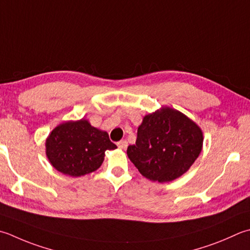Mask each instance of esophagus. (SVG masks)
I'll return each instance as SVG.
<instances>
[{"label":"esophagus","instance_id":"1","mask_svg":"<svg viewBox=\"0 0 250 250\" xmlns=\"http://www.w3.org/2000/svg\"><path fill=\"white\" fill-rule=\"evenodd\" d=\"M118 147L120 148V149H125L126 147H128V142H126L125 140H122V141H120V142H118Z\"/></svg>","mask_w":250,"mask_h":250}]
</instances>
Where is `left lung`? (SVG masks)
Listing matches in <instances>:
<instances>
[{
    "label": "left lung",
    "mask_w": 250,
    "mask_h": 250,
    "mask_svg": "<svg viewBox=\"0 0 250 250\" xmlns=\"http://www.w3.org/2000/svg\"><path fill=\"white\" fill-rule=\"evenodd\" d=\"M203 141V132L195 122L166 107L144 117L135 145H130L126 154L145 178L170 182L194 164L202 151Z\"/></svg>",
    "instance_id": "8db88e82"
}]
</instances>
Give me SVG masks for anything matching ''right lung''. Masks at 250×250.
<instances>
[{"label": "right lung", "mask_w": 250, "mask_h": 250, "mask_svg": "<svg viewBox=\"0 0 250 250\" xmlns=\"http://www.w3.org/2000/svg\"><path fill=\"white\" fill-rule=\"evenodd\" d=\"M115 148L107 132L84 119L60 125L46 140V156L53 167L75 178L99 169L105 151Z\"/></svg>", "instance_id": "1"}]
</instances>
